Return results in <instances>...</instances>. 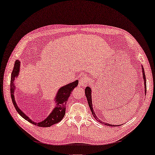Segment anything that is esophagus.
Wrapping results in <instances>:
<instances>
[{
    "label": "esophagus",
    "instance_id": "esophagus-1",
    "mask_svg": "<svg viewBox=\"0 0 155 155\" xmlns=\"http://www.w3.org/2000/svg\"><path fill=\"white\" fill-rule=\"evenodd\" d=\"M89 82V79L88 78L86 77V76H84V77L81 78L79 80L80 84L82 86V87H86L88 84V83Z\"/></svg>",
    "mask_w": 155,
    "mask_h": 155
}]
</instances>
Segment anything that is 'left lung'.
Segmentation results:
<instances>
[{"label":"left lung","instance_id":"left-lung-1","mask_svg":"<svg viewBox=\"0 0 155 155\" xmlns=\"http://www.w3.org/2000/svg\"><path fill=\"white\" fill-rule=\"evenodd\" d=\"M142 72H143V80H144V86H145V88H144V90H145V93H146V89H147V88H146V79L145 73H144L143 68H142ZM91 92H92V91H91V88L89 87H87V88H85V95H86V97H87V99L88 106H89L90 109H91V113H92L93 115L95 117V119H96V120H97L98 122L104 124V125H106V126H116L115 125H111V124H109L108 123H106V122H104V121H100V120H99V118L97 117V116H96L95 113L94 112V110H93V108L92 97H91ZM120 126V125H117V126Z\"/></svg>","mask_w":155,"mask_h":155}]
</instances>
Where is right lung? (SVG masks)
Returning <instances> with one entry per match:
<instances>
[{"label":"right lung","mask_w":155,"mask_h":155,"mask_svg":"<svg viewBox=\"0 0 155 155\" xmlns=\"http://www.w3.org/2000/svg\"><path fill=\"white\" fill-rule=\"evenodd\" d=\"M20 67V62L18 60H16L14 66L13 71L12 73L11 76V82H10V92H11V97L12 100V102L15 108L16 109L17 112L19 113V115L23 117L25 120L29 121V122L34 124L35 126H39V127H50L51 126L54 125L55 124H57L62 120L65 115L66 111V104L68 101V98L69 97L71 93H72L73 88H75L78 84V81L75 80V82H73L70 84H68L67 85H65L64 87H61L59 91H58L56 97L55 98V101H56V106L54 108L52 112L50 113V115L45 119L44 121H40V122H34V121L30 120L29 117H27L25 114L18 107L16 103L14 97V91H15V85L14 82L15 79L18 76L19 71Z\"/></svg>","instance_id":"add662e5"}]
</instances>
